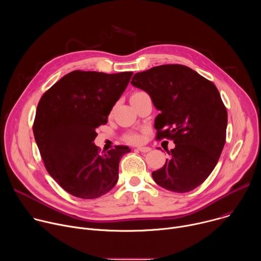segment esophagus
Returning <instances> with one entry per match:
<instances>
[{
    "mask_svg": "<svg viewBox=\"0 0 261 261\" xmlns=\"http://www.w3.org/2000/svg\"><path fill=\"white\" fill-rule=\"evenodd\" d=\"M137 151H139L141 153H147V152L151 151V147H148V146H139V147H137Z\"/></svg>",
    "mask_w": 261,
    "mask_h": 261,
    "instance_id": "34e87169",
    "label": "esophagus"
}]
</instances>
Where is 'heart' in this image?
Here are the masks:
<instances>
[{"mask_svg": "<svg viewBox=\"0 0 261 261\" xmlns=\"http://www.w3.org/2000/svg\"><path fill=\"white\" fill-rule=\"evenodd\" d=\"M148 95L143 92V91H136L132 94L131 96V101H134V100H138V99H141V98H144V97H147ZM125 140L130 142V143H140L142 141V137L139 133L137 132H129L125 135Z\"/></svg>", "mask_w": 261, "mask_h": 261, "instance_id": "b5f03b06", "label": "heart"}]
</instances>
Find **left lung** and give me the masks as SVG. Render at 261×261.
Returning <instances> with one entry per match:
<instances>
[{
	"mask_svg": "<svg viewBox=\"0 0 261 261\" xmlns=\"http://www.w3.org/2000/svg\"><path fill=\"white\" fill-rule=\"evenodd\" d=\"M131 84L150 95L160 110L156 139L175 143L163 167L152 172L154 180L176 193L195 189L214 170L226 140L227 110L218 89L178 64L138 72Z\"/></svg>",
	"mask_w": 261,
	"mask_h": 261,
	"instance_id": "obj_1",
	"label": "left lung"
}]
</instances>
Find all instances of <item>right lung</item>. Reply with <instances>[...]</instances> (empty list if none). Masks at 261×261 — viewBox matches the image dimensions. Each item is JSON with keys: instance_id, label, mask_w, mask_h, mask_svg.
I'll return each instance as SVG.
<instances>
[{"instance_id": "obj_1", "label": "right lung", "mask_w": 261, "mask_h": 261, "mask_svg": "<svg viewBox=\"0 0 261 261\" xmlns=\"http://www.w3.org/2000/svg\"><path fill=\"white\" fill-rule=\"evenodd\" d=\"M133 72L72 71L41 97L33 132L44 166L71 195L93 199L115 187L125 145L100 153L96 128L127 88Z\"/></svg>"}]
</instances>
